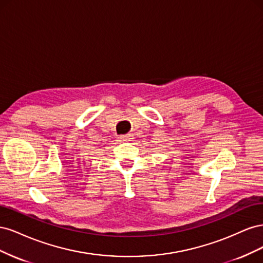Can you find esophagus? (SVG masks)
<instances>
[{"instance_id": "esophagus-1", "label": "esophagus", "mask_w": 263, "mask_h": 263, "mask_svg": "<svg viewBox=\"0 0 263 263\" xmlns=\"http://www.w3.org/2000/svg\"><path fill=\"white\" fill-rule=\"evenodd\" d=\"M118 139L121 140V141H130L133 139V136H132L130 134H128V135H121V136L118 137Z\"/></svg>"}]
</instances>
